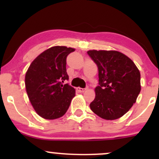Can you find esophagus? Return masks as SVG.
Instances as JSON below:
<instances>
[{"label":"esophagus","mask_w":159,"mask_h":159,"mask_svg":"<svg viewBox=\"0 0 159 159\" xmlns=\"http://www.w3.org/2000/svg\"><path fill=\"white\" fill-rule=\"evenodd\" d=\"M76 90H77V91H78L79 93H83V92H84L86 89L81 88V87H77V89H76Z\"/></svg>","instance_id":"1"}]
</instances>
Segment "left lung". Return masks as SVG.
<instances>
[{"label":"left lung","instance_id":"8db88e82","mask_svg":"<svg viewBox=\"0 0 159 159\" xmlns=\"http://www.w3.org/2000/svg\"><path fill=\"white\" fill-rule=\"evenodd\" d=\"M87 54L98 70V86L90 109L105 120L121 117L140 92L139 70L130 58L116 51L90 50Z\"/></svg>","mask_w":159,"mask_h":159}]
</instances>
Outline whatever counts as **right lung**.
<instances>
[{"mask_svg": "<svg viewBox=\"0 0 159 159\" xmlns=\"http://www.w3.org/2000/svg\"><path fill=\"white\" fill-rule=\"evenodd\" d=\"M74 48L54 46L40 54L25 75V87L32 106L41 117L54 120L68 110L75 90L69 84L66 57Z\"/></svg>", "mask_w": 159, "mask_h": 159, "instance_id": "1", "label": "right lung"}]
</instances>
